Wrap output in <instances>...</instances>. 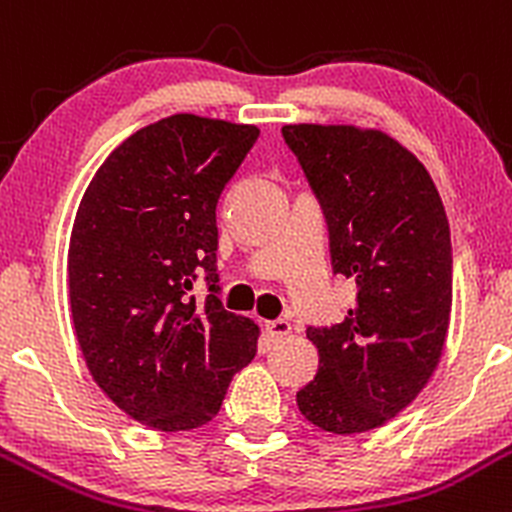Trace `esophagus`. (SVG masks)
I'll use <instances>...</instances> for the list:
<instances>
[{
  "label": "esophagus",
  "instance_id": "obj_1",
  "mask_svg": "<svg viewBox=\"0 0 512 512\" xmlns=\"http://www.w3.org/2000/svg\"><path fill=\"white\" fill-rule=\"evenodd\" d=\"M265 331L272 341H282L284 336L292 333V324L287 319H274V321H265Z\"/></svg>",
  "mask_w": 512,
  "mask_h": 512
}]
</instances>
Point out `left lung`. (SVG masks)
<instances>
[{
	"label": "left lung",
	"mask_w": 512,
	"mask_h": 512,
	"mask_svg": "<svg viewBox=\"0 0 512 512\" xmlns=\"http://www.w3.org/2000/svg\"><path fill=\"white\" fill-rule=\"evenodd\" d=\"M282 137L324 211L333 274L358 287L341 324L306 328L319 373L299 412L333 434L370 432L410 405L444 351L449 220L422 161L378 129L287 125Z\"/></svg>",
	"instance_id": "8db88e82"
}]
</instances>
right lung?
I'll use <instances>...</instances> for the list:
<instances>
[{
  "label": "right lung",
  "instance_id": "1",
  "mask_svg": "<svg viewBox=\"0 0 512 512\" xmlns=\"http://www.w3.org/2000/svg\"><path fill=\"white\" fill-rule=\"evenodd\" d=\"M255 125L171 115L127 137L90 181L68 247L80 351L107 397L159 432L218 414L260 328L223 309L215 206ZM207 272L209 297L187 294Z\"/></svg>",
  "mask_w": 512,
  "mask_h": 512
}]
</instances>
